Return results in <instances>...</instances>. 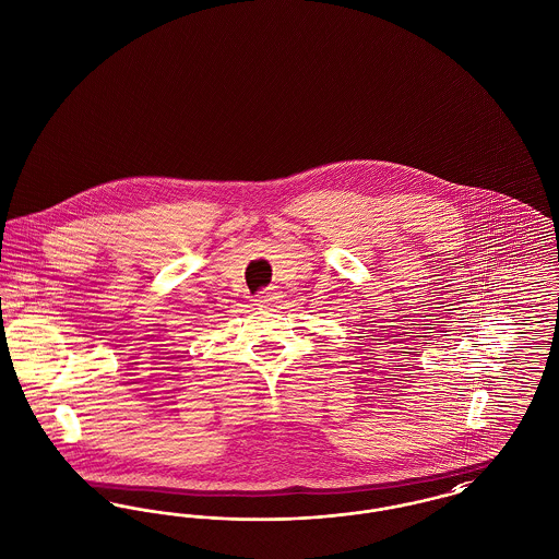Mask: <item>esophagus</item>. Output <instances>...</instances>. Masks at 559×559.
Wrapping results in <instances>:
<instances>
[{
    "label": "esophagus",
    "mask_w": 559,
    "mask_h": 559,
    "mask_svg": "<svg viewBox=\"0 0 559 559\" xmlns=\"http://www.w3.org/2000/svg\"><path fill=\"white\" fill-rule=\"evenodd\" d=\"M272 301H274V293L270 292V289L260 293V295L255 297V306H260V308H266Z\"/></svg>",
    "instance_id": "esophagus-1"
}]
</instances>
